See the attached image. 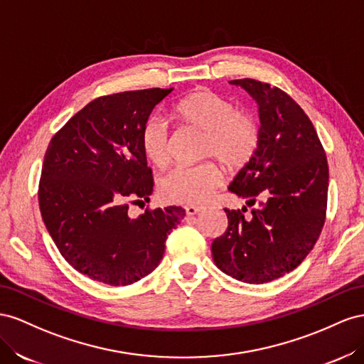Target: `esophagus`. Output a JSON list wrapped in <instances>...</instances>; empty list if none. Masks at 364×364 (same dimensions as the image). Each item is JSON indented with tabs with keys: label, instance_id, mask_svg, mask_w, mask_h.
Returning <instances> with one entry per match:
<instances>
[{
	"label": "esophagus",
	"instance_id": "obj_1",
	"mask_svg": "<svg viewBox=\"0 0 364 364\" xmlns=\"http://www.w3.org/2000/svg\"><path fill=\"white\" fill-rule=\"evenodd\" d=\"M184 210H186V215H188V216H193V215H198L200 212H203L204 207H201V205H186Z\"/></svg>",
	"mask_w": 364,
	"mask_h": 364
}]
</instances>
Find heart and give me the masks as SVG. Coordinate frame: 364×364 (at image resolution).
Listing matches in <instances>:
<instances>
[{
    "label": "heart",
    "mask_w": 364,
    "mask_h": 364,
    "mask_svg": "<svg viewBox=\"0 0 364 364\" xmlns=\"http://www.w3.org/2000/svg\"><path fill=\"white\" fill-rule=\"evenodd\" d=\"M172 114L183 127L204 134V159H216L228 171H240L253 159L261 139L259 124L218 92L195 90L175 103ZM140 146L152 166L166 168L171 160L168 124L157 117L149 119L141 128ZM221 183L223 173L215 163L183 166L164 176L160 193L168 203L201 204Z\"/></svg>",
    "instance_id": "1"
}]
</instances>
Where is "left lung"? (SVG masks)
<instances>
[{
	"label": "left lung",
	"instance_id": "obj_1",
	"mask_svg": "<svg viewBox=\"0 0 364 364\" xmlns=\"http://www.w3.org/2000/svg\"><path fill=\"white\" fill-rule=\"evenodd\" d=\"M241 87L257 103L261 139L228 191L252 207L227 210L228 225L212 242L216 267L245 284L282 277L313 250L325 224L328 161L313 123L287 92L255 79Z\"/></svg>",
	"mask_w": 364,
	"mask_h": 364
}]
</instances>
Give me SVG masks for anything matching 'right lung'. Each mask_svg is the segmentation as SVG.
Masks as SVG:
<instances>
[{
	"label": "right lung",
	"instance_id": "obj_1",
	"mask_svg": "<svg viewBox=\"0 0 364 364\" xmlns=\"http://www.w3.org/2000/svg\"><path fill=\"white\" fill-rule=\"evenodd\" d=\"M172 88L124 91L90 102L51 139L39 183L44 224L65 261L111 287L137 282L160 264L184 210L129 218L128 198L149 200L152 172L140 134Z\"/></svg>",
	"mask_w": 364,
	"mask_h": 364
}]
</instances>
